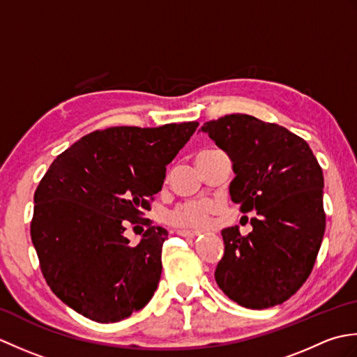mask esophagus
<instances>
[{
	"label": "esophagus",
	"instance_id": "1",
	"mask_svg": "<svg viewBox=\"0 0 357 357\" xmlns=\"http://www.w3.org/2000/svg\"><path fill=\"white\" fill-rule=\"evenodd\" d=\"M178 234H179V236H184V238H196V236H199L201 231L199 230L181 229V230H178Z\"/></svg>",
	"mask_w": 357,
	"mask_h": 357
}]
</instances>
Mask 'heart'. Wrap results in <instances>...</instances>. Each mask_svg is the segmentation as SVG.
I'll return each instance as SVG.
<instances>
[{
    "instance_id": "heart-1",
    "label": "heart",
    "mask_w": 357,
    "mask_h": 357,
    "mask_svg": "<svg viewBox=\"0 0 357 357\" xmlns=\"http://www.w3.org/2000/svg\"><path fill=\"white\" fill-rule=\"evenodd\" d=\"M213 206L208 201H193L181 204L170 215V222L176 227H188V229H199L210 219Z\"/></svg>"
}]
</instances>
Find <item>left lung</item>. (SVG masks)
<instances>
[{"label": "left lung", "mask_w": 357, "mask_h": 357, "mask_svg": "<svg viewBox=\"0 0 357 357\" xmlns=\"http://www.w3.org/2000/svg\"><path fill=\"white\" fill-rule=\"evenodd\" d=\"M233 162L231 201L256 211L253 231H221L215 279L245 308L282 304L304 285L325 233L324 173L312 149L285 127L233 113L201 127Z\"/></svg>", "instance_id": "1"}]
</instances>
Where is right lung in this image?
I'll return each mask as SVG.
<instances>
[{
	"label": "right lung",
	"instance_id": "right-lung-1",
	"mask_svg": "<svg viewBox=\"0 0 357 357\" xmlns=\"http://www.w3.org/2000/svg\"><path fill=\"white\" fill-rule=\"evenodd\" d=\"M198 126L96 130L50 164L33 196L30 236L45 282L66 305L109 324L149 304L169 233L142 215ZM128 222L148 225L136 246L123 236Z\"/></svg>",
	"mask_w": 357,
	"mask_h": 357
}]
</instances>
